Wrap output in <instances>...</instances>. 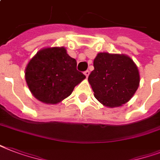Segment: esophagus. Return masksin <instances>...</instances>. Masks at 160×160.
Listing matches in <instances>:
<instances>
[{"instance_id": "34e87169", "label": "esophagus", "mask_w": 160, "mask_h": 160, "mask_svg": "<svg viewBox=\"0 0 160 160\" xmlns=\"http://www.w3.org/2000/svg\"><path fill=\"white\" fill-rule=\"evenodd\" d=\"M84 74H85V75L86 76V77H88L89 75H90V71H89V70H85V72H84Z\"/></svg>"}]
</instances>
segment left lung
<instances>
[{"mask_svg":"<svg viewBox=\"0 0 160 160\" xmlns=\"http://www.w3.org/2000/svg\"><path fill=\"white\" fill-rule=\"evenodd\" d=\"M88 80L95 97L105 106L118 107L128 102L139 85V74L127 55L99 53Z\"/></svg>","mask_w":160,"mask_h":160,"instance_id":"left-lung-1","label":"left lung"}]
</instances>
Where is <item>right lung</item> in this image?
<instances>
[{
	"label": "right lung",
	"instance_id": "right-lung-1",
	"mask_svg": "<svg viewBox=\"0 0 160 160\" xmlns=\"http://www.w3.org/2000/svg\"><path fill=\"white\" fill-rule=\"evenodd\" d=\"M64 47L38 51L26 69V80L35 97L46 104H57L72 93L85 75Z\"/></svg>",
	"mask_w": 160,
	"mask_h": 160
}]
</instances>
